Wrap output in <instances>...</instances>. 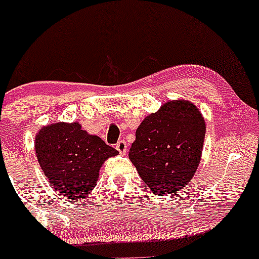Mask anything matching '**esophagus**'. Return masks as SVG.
I'll return each instance as SVG.
<instances>
[{"mask_svg": "<svg viewBox=\"0 0 259 259\" xmlns=\"http://www.w3.org/2000/svg\"><path fill=\"white\" fill-rule=\"evenodd\" d=\"M115 148H116V150L119 151L120 154H122V155H124V154L126 153V150H127V144L124 142V140H120V142L117 143Z\"/></svg>", "mask_w": 259, "mask_h": 259, "instance_id": "obj_1", "label": "esophagus"}]
</instances>
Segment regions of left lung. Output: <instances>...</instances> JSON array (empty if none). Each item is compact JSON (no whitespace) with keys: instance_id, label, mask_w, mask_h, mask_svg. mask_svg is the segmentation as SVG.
<instances>
[{"instance_id":"8db88e82","label":"left lung","mask_w":259,"mask_h":259,"mask_svg":"<svg viewBox=\"0 0 259 259\" xmlns=\"http://www.w3.org/2000/svg\"><path fill=\"white\" fill-rule=\"evenodd\" d=\"M205 121L188 100H169L145 117L135 133L129 159L158 197L189 184L199 166Z\"/></svg>"}]
</instances>
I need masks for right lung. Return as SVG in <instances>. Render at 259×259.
<instances>
[{
	"label": "right lung",
	"instance_id": "add662e5",
	"mask_svg": "<svg viewBox=\"0 0 259 259\" xmlns=\"http://www.w3.org/2000/svg\"><path fill=\"white\" fill-rule=\"evenodd\" d=\"M35 153L52 188L76 200L88 198L98 183L101 165L119 151L82 130L80 122H54L37 132Z\"/></svg>",
	"mask_w": 259,
	"mask_h": 259
}]
</instances>
